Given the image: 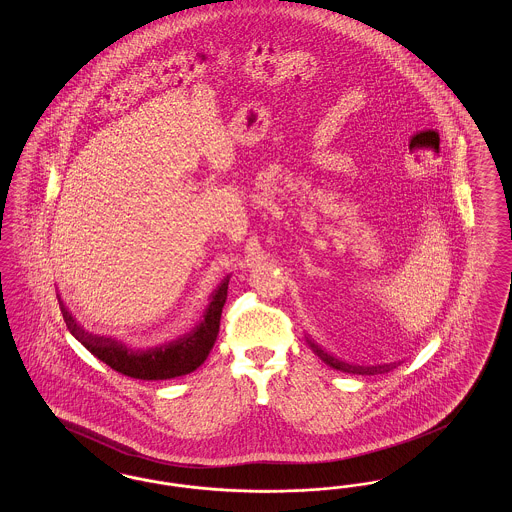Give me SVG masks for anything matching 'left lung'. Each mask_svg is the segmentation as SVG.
Masks as SVG:
<instances>
[{
	"mask_svg": "<svg viewBox=\"0 0 512 512\" xmlns=\"http://www.w3.org/2000/svg\"><path fill=\"white\" fill-rule=\"evenodd\" d=\"M309 347L317 353L318 357L326 363V365L332 366V368H336V370H343V372H353V374H374V372H388L390 370V365L384 366H353L347 365V363H341L338 359H334L332 355H328V353H324L320 347H318L315 341H309ZM393 368V366H391Z\"/></svg>",
	"mask_w": 512,
	"mask_h": 512,
	"instance_id": "obj_1",
	"label": "left lung"
}]
</instances>
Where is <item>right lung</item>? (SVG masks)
<instances>
[{"instance_id":"right-lung-1","label":"right lung","mask_w":512,"mask_h":512,"mask_svg":"<svg viewBox=\"0 0 512 512\" xmlns=\"http://www.w3.org/2000/svg\"><path fill=\"white\" fill-rule=\"evenodd\" d=\"M228 276L222 280L219 288L211 295V303L203 315V320L195 326L194 330L178 340L149 347V349H128L117 340L94 336L84 332L73 315L65 309L63 301L61 313L67 322L76 340L80 341L92 355L99 361L111 366L113 370L121 372L124 376L138 378V380H171L176 376H184L194 372L195 368L205 363L209 351L213 349L215 340L219 336L220 315L226 303L228 293Z\"/></svg>"}]
</instances>
